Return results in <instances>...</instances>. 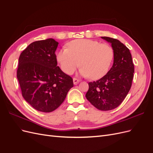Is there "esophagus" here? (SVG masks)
Masks as SVG:
<instances>
[{
  "mask_svg": "<svg viewBox=\"0 0 153 153\" xmlns=\"http://www.w3.org/2000/svg\"><path fill=\"white\" fill-rule=\"evenodd\" d=\"M79 82H80V80H78V79H77V78H73V84H75V85H76L77 84H78V83H79Z\"/></svg>",
  "mask_w": 153,
  "mask_h": 153,
  "instance_id": "1",
  "label": "esophagus"
}]
</instances>
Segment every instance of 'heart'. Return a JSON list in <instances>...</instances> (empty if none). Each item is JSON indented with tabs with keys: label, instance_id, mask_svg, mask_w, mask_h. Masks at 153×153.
Wrapping results in <instances>:
<instances>
[{
	"label": "heart",
	"instance_id": "heart-1",
	"mask_svg": "<svg viewBox=\"0 0 153 153\" xmlns=\"http://www.w3.org/2000/svg\"><path fill=\"white\" fill-rule=\"evenodd\" d=\"M55 56L66 73L71 75L80 64L82 76L97 80L108 71L114 60V50L108 43L80 39L69 42L67 49L57 51Z\"/></svg>",
	"mask_w": 153,
	"mask_h": 153
}]
</instances>
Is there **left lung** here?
Here are the masks:
<instances>
[{"label":"left lung","mask_w":153,"mask_h":153,"mask_svg":"<svg viewBox=\"0 0 153 153\" xmlns=\"http://www.w3.org/2000/svg\"><path fill=\"white\" fill-rule=\"evenodd\" d=\"M101 38L111 43L114 50V63L100 79L89 83L86 98L96 108L107 111L117 108L131 89L134 64L129 50L118 39Z\"/></svg>","instance_id":"8db88e82"}]
</instances>
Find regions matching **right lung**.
I'll return each mask as SVG.
<instances>
[{"instance_id": "add662e5", "label": "right lung", "mask_w": 153, "mask_h": 153, "mask_svg": "<svg viewBox=\"0 0 153 153\" xmlns=\"http://www.w3.org/2000/svg\"><path fill=\"white\" fill-rule=\"evenodd\" d=\"M58 44L52 38L34 41L18 59L17 78L22 96L40 112L57 109L73 87V78L57 66L55 53Z\"/></svg>"}]
</instances>
